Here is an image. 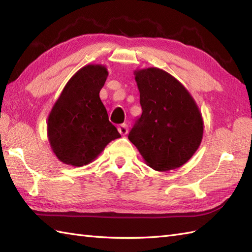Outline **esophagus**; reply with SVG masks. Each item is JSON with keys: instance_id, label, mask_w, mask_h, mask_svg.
Segmentation results:
<instances>
[{"instance_id": "34e87169", "label": "esophagus", "mask_w": 252, "mask_h": 252, "mask_svg": "<svg viewBox=\"0 0 252 252\" xmlns=\"http://www.w3.org/2000/svg\"><path fill=\"white\" fill-rule=\"evenodd\" d=\"M118 130H119L121 135H126V134L127 133V125H126V124L120 125L119 127H118Z\"/></svg>"}]
</instances>
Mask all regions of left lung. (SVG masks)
I'll return each instance as SVG.
<instances>
[{
  "instance_id": "1",
  "label": "left lung",
  "mask_w": 252,
  "mask_h": 252,
  "mask_svg": "<svg viewBox=\"0 0 252 252\" xmlns=\"http://www.w3.org/2000/svg\"><path fill=\"white\" fill-rule=\"evenodd\" d=\"M134 74L143 113L127 137L151 168L180 167L201 145L200 109L188 90L163 69L149 67Z\"/></svg>"
}]
</instances>
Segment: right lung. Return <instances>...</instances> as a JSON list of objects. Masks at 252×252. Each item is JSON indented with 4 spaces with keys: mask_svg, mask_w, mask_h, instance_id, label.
Segmentation results:
<instances>
[{
    "mask_svg": "<svg viewBox=\"0 0 252 252\" xmlns=\"http://www.w3.org/2000/svg\"><path fill=\"white\" fill-rule=\"evenodd\" d=\"M107 75V68L99 64L81 67L51 109L47 134L52 151L65 164H89L107 144L121 136L99 98Z\"/></svg>",
    "mask_w": 252,
    "mask_h": 252,
    "instance_id": "obj_1",
    "label": "right lung"
}]
</instances>
